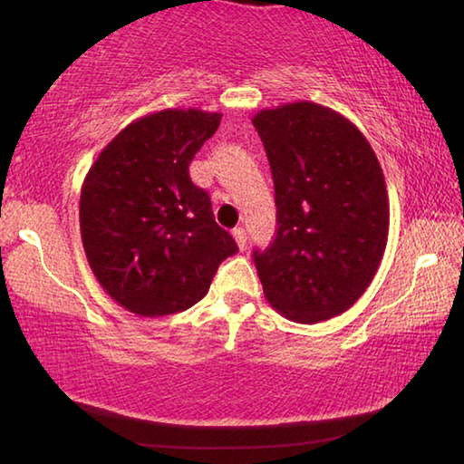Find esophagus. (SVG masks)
<instances>
[{"mask_svg":"<svg viewBox=\"0 0 464 464\" xmlns=\"http://www.w3.org/2000/svg\"><path fill=\"white\" fill-rule=\"evenodd\" d=\"M233 239L239 246V249H243V247H246V243H247V235H246V231L241 229V227H237V229H233Z\"/></svg>","mask_w":464,"mask_h":464,"instance_id":"1","label":"esophagus"}]
</instances>
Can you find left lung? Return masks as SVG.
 I'll return each mask as SVG.
<instances>
[{
  "mask_svg": "<svg viewBox=\"0 0 464 464\" xmlns=\"http://www.w3.org/2000/svg\"><path fill=\"white\" fill-rule=\"evenodd\" d=\"M278 233L254 260L264 296L296 324L348 311L371 285L389 237V194L374 149L335 110L298 100L264 108Z\"/></svg>",
  "mask_w": 464,
  "mask_h": 464,
  "instance_id": "1",
  "label": "left lung"
}]
</instances>
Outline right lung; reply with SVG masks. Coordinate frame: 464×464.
Masks as SVG:
<instances>
[{"instance_id":"1","label":"right lung","mask_w":464,"mask_h":464,"mask_svg":"<svg viewBox=\"0 0 464 464\" xmlns=\"http://www.w3.org/2000/svg\"><path fill=\"white\" fill-rule=\"evenodd\" d=\"M221 119L200 108L140 116L102 149L83 179L85 257L110 298L139 317L190 309L237 251L188 171Z\"/></svg>"}]
</instances>
